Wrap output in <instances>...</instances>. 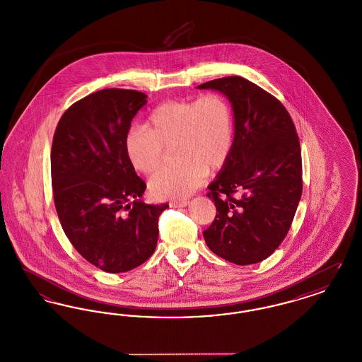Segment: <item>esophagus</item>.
<instances>
[{
	"instance_id": "34e87169",
	"label": "esophagus",
	"mask_w": 362,
	"mask_h": 362,
	"mask_svg": "<svg viewBox=\"0 0 362 362\" xmlns=\"http://www.w3.org/2000/svg\"><path fill=\"white\" fill-rule=\"evenodd\" d=\"M170 205H171V207H186L189 205V201H186V199H183V201H173Z\"/></svg>"
}]
</instances>
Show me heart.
<instances>
[{
    "label": "heart",
    "instance_id": "b5f03b06",
    "mask_svg": "<svg viewBox=\"0 0 362 362\" xmlns=\"http://www.w3.org/2000/svg\"><path fill=\"white\" fill-rule=\"evenodd\" d=\"M235 142V118L229 102L218 93L199 99L170 100L157 105L146 126H133L124 139V151L138 173H155L164 148L175 145L179 161L163 168L149 180L157 198H185L197 189L206 173L221 170Z\"/></svg>",
    "mask_w": 362,
    "mask_h": 362
}]
</instances>
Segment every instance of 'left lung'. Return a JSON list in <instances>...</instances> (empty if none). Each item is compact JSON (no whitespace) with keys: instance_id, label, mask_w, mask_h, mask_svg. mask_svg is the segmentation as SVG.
<instances>
[{"instance_id":"obj_1","label":"left lung","mask_w":362,"mask_h":362,"mask_svg":"<svg viewBox=\"0 0 362 362\" xmlns=\"http://www.w3.org/2000/svg\"><path fill=\"white\" fill-rule=\"evenodd\" d=\"M197 88L221 92L235 118L232 152L207 187L217 213L204 238L228 262L258 263L285 239L301 198L296 127L279 100L243 77L217 78Z\"/></svg>"}]
</instances>
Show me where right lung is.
Segmentation results:
<instances>
[{"instance_id":"right-lung-1","label":"right lung","mask_w":362,"mask_h":362,"mask_svg":"<svg viewBox=\"0 0 362 362\" xmlns=\"http://www.w3.org/2000/svg\"><path fill=\"white\" fill-rule=\"evenodd\" d=\"M146 95L110 88L69 107L54 133V204L65 235L89 263L107 273L133 270L152 257L158 217L168 204L148 205L145 182L130 164L124 139Z\"/></svg>"}]
</instances>
